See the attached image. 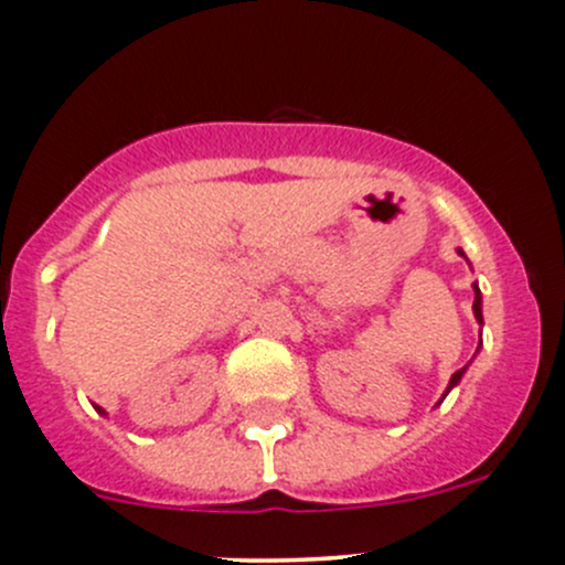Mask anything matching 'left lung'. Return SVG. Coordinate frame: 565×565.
<instances>
[{"label": "left lung", "mask_w": 565, "mask_h": 565, "mask_svg": "<svg viewBox=\"0 0 565 565\" xmlns=\"http://www.w3.org/2000/svg\"><path fill=\"white\" fill-rule=\"evenodd\" d=\"M459 256H465V250H461V248H459ZM465 259H467V256H465ZM472 292H476V303H472V315H476L478 324H483V315H481V289H478V284H472ZM478 347H481V341H478ZM465 372H467V366H465V369H459V372L454 374V377H451V383H448L446 393H443V398H446L448 393H451L454 388H457V385H459V380L465 377ZM443 398H440V402H443ZM440 402H437V404H440Z\"/></svg>", "instance_id": "1"}]
</instances>
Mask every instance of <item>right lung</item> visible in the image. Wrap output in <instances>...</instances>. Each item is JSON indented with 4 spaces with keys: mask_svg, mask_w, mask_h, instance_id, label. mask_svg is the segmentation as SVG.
Returning <instances> with one entry per match:
<instances>
[{
    "mask_svg": "<svg viewBox=\"0 0 565 565\" xmlns=\"http://www.w3.org/2000/svg\"><path fill=\"white\" fill-rule=\"evenodd\" d=\"M98 413H104V409H100V407H98ZM104 415H106V413H104Z\"/></svg>",
    "mask_w": 565,
    "mask_h": 565,
    "instance_id": "1",
    "label": "right lung"
}]
</instances>
